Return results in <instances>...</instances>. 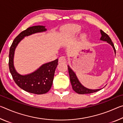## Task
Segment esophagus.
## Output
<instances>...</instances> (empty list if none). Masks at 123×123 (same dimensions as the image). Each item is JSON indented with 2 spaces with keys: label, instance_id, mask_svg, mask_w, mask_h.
I'll return each mask as SVG.
<instances>
[{
  "label": "esophagus",
  "instance_id": "34e87169",
  "mask_svg": "<svg viewBox=\"0 0 123 123\" xmlns=\"http://www.w3.org/2000/svg\"><path fill=\"white\" fill-rule=\"evenodd\" d=\"M59 62L60 63H66V58L64 56H61L59 59Z\"/></svg>",
  "mask_w": 123,
  "mask_h": 123
}]
</instances>
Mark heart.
I'll use <instances>...</instances> for the list:
<instances>
[{"instance_id":"heart-1","label":"heart","mask_w":123,"mask_h":123,"mask_svg":"<svg viewBox=\"0 0 123 123\" xmlns=\"http://www.w3.org/2000/svg\"><path fill=\"white\" fill-rule=\"evenodd\" d=\"M81 30V26L78 24H69L65 28L64 36L66 37H69L71 36H74V35H76L80 32ZM81 36L82 38H86V35L82 34Z\"/></svg>"}]
</instances>
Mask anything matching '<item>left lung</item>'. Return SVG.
I'll list each match as a JSON object with an SVG mask.
<instances>
[{
  "mask_svg": "<svg viewBox=\"0 0 123 123\" xmlns=\"http://www.w3.org/2000/svg\"><path fill=\"white\" fill-rule=\"evenodd\" d=\"M100 33L101 35L100 40H102L103 41H106L107 43H109L110 44H111L112 45V47H113L114 53L116 54V49L115 48H114L113 42H112L111 39L110 38V37L109 36V35L106 34L105 32H104L103 31L101 30H100ZM68 72H69L70 80V82H71L73 89L76 93L80 94H89V93L96 92L99 91L101 89H91L86 88V87H84L83 85H82V84L80 82L78 78H77L75 73L73 71V70L70 68V67L69 66H68Z\"/></svg>",
  "mask_w": 123,
  "mask_h": 123,
  "instance_id": "1",
  "label": "left lung"
}]
</instances>
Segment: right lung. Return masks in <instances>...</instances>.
<instances>
[{"label":"right lung","instance_id":"add662e5","mask_svg":"<svg viewBox=\"0 0 123 123\" xmlns=\"http://www.w3.org/2000/svg\"><path fill=\"white\" fill-rule=\"evenodd\" d=\"M44 26L37 25L28 28L14 38L10 48L9 66L10 72L16 84L20 88L28 92L36 94H42L50 89L56 68L58 65V59L41 66L36 71L25 75L16 72L13 65L14 50L18 43L24 37L37 32L45 31Z\"/></svg>","mask_w":123,"mask_h":123}]
</instances>
